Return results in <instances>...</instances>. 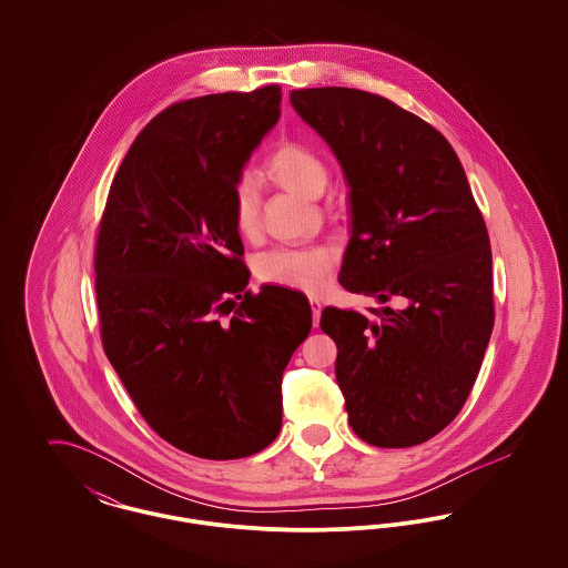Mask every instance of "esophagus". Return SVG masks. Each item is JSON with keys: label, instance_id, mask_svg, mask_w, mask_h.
I'll list each match as a JSON object with an SVG mask.
<instances>
[{"label": "esophagus", "instance_id": "1", "mask_svg": "<svg viewBox=\"0 0 568 568\" xmlns=\"http://www.w3.org/2000/svg\"><path fill=\"white\" fill-rule=\"evenodd\" d=\"M308 302H311V311H313V324L320 325V315H322V302H320V297L315 296L308 297Z\"/></svg>", "mask_w": 568, "mask_h": 568}]
</instances>
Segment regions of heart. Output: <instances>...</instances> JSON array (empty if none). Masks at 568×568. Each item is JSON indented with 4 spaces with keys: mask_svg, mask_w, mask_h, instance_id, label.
Here are the masks:
<instances>
[{
    "mask_svg": "<svg viewBox=\"0 0 568 568\" xmlns=\"http://www.w3.org/2000/svg\"><path fill=\"white\" fill-rule=\"evenodd\" d=\"M264 174L272 183L294 191L304 197H317L327 183V168L322 155L306 142L285 138L264 160ZM232 221L243 239H251L260 230V202L257 191L251 181H239L232 190ZM336 255L334 248L300 246V248H272L255 257L253 272L262 283L300 290L320 292L334 271Z\"/></svg>",
    "mask_w": 568,
    "mask_h": 568,
    "instance_id": "1",
    "label": "heart"
}]
</instances>
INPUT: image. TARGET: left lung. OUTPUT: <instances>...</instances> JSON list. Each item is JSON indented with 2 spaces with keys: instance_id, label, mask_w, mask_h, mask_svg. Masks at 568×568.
Wrapping results in <instances>:
<instances>
[{
  "instance_id": "1",
  "label": "left lung",
  "mask_w": 568,
  "mask_h": 568,
  "mask_svg": "<svg viewBox=\"0 0 568 568\" xmlns=\"http://www.w3.org/2000/svg\"><path fill=\"white\" fill-rule=\"evenodd\" d=\"M290 100L352 187L338 283L381 304L327 306L320 322L353 433L375 447L426 443L462 410L494 327L486 221L456 151L417 114L347 87Z\"/></svg>"
}]
</instances>
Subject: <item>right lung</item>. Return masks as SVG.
I'll list each match as a JSON object with an SVG mask.
<instances>
[{"instance_id": "1", "label": "right lung", "mask_w": 568, "mask_h": 568, "mask_svg": "<svg viewBox=\"0 0 568 568\" xmlns=\"http://www.w3.org/2000/svg\"><path fill=\"white\" fill-rule=\"evenodd\" d=\"M281 87L162 110L110 185L95 243L106 357L144 422L181 452L236 459L281 430L283 371L311 332L304 294L262 285L232 190L281 114Z\"/></svg>"}]
</instances>
